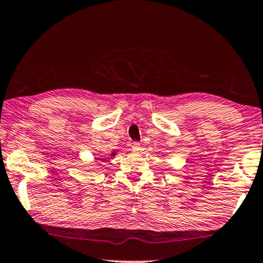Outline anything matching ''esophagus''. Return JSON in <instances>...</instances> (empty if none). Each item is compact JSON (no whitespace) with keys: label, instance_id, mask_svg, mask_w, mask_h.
<instances>
[{"label":"esophagus","instance_id":"obj_1","mask_svg":"<svg viewBox=\"0 0 263 263\" xmlns=\"http://www.w3.org/2000/svg\"><path fill=\"white\" fill-rule=\"evenodd\" d=\"M132 149H133V152H135V153H138V152L141 149L140 143H138V142H134V143H133Z\"/></svg>","mask_w":263,"mask_h":263}]
</instances>
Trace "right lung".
<instances>
[{
  "instance_id": "add662e5",
  "label": "right lung",
  "mask_w": 263,
  "mask_h": 263,
  "mask_svg": "<svg viewBox=\"0 0 263 263\" xmlns=\"http://www.w3.org/2000/svg\"><path fill=\"white\" fill-rule=\"evenodd\" d=\"M116 154H117V151H112V152H110V155H109V158H110V159L115 158V157H116Z\"/></svg>"
}]
</instances>
